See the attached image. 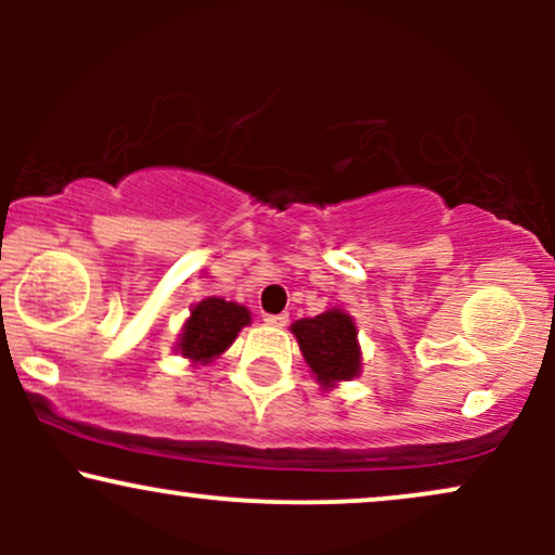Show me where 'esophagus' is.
<instances>
[{
  "mask_svg": "<svg viewBox=\"0 0 555 555\" xmlns=\"http://www.w3.org/2000/svg\"><path fill=\"white\" fill-rule=\"evenodd\" d=\"M286 321H289V315H286V313H282V315H266V323H269V326H273V328H284Z\"/></svg>",
  "mask_w": 555,
  "mask_h": 555,
  "instance_id": "34e87169",
  "label": "esophagus"
}]
</instances>
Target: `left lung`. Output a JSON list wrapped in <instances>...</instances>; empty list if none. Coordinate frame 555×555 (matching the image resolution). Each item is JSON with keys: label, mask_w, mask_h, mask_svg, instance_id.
Here are the masks:
<instances>
[{"label": "left lung", "mask_w": 555, "mask_h": 555, "mask_svg": "<svg viewBox=\"0 0 555 555\" xmlns=\"http://www.w3.org/2000/svg\"><path fill=\"white\" fill-rule=\"evenodd\" d=\"M292 334L323 391H331L362 373L358 326L344 308L334 305L315 318H299L292 323Z\"/></svg>", "instance_id": "8db88e82"}]
</instances>
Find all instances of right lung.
Wrapping results in <instances>:
<instances>
[{
    "label": "right lung",
    "mask_w": 555,
    "mask_h": 555,
    "mask_svg": "<svg viewBox=\"0 0 555 555\" xmlns=\"http://www.w3.org/2000/svg\"><path fill=\"white\" fill-rule=\"evenodd\" d=\"M253 315L245 305L206 297L190 308L188 321L177 336L175 349L193 365H211L232 347L240 331L250 326Z\"/></svg>",
    "instance_id": "add662e5"
}]
</instances>
